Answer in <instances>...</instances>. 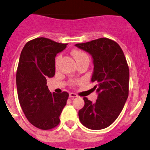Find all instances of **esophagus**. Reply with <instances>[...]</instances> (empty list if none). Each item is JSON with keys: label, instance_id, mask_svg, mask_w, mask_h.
I'll return each mask as SVG.
<instances>
[{"label": "esophagus", "instance_id": "34e87169", "mask_svg": "<svg viewBox=\"0 0 150 150\" xmlns=\"http://www.w3.org/2000/svg\"><path fill=\"white\" fill-rule=\"evenodd\" d=\"M77 96V94H75V93H73V92H71L69 93V97L70 98H75Z\"/></svg>", "mask_w": 150, "mask_h": 150}]
</instances>
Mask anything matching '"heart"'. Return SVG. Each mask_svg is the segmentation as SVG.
<instances>
[{"label": "heart", "instance_id": "1", "mask_svg": "<svg viewBox=\"0 0 150 150\" xmlns=\"http://www.w3.org/2000/svg\"><path fill=\"white\" fill-rule=\"evenodd\" d=\"M72 55H73L74 57L75 58L77 64H79L80 62H83V61L88 60V56L87 54H86L83 51H81V50H79V49L74 50V51H72ZM60 59H61V55H58L56 57V59H55L56 67H57L58 63H59ZM77 83H78V81H77L76 80H71L70 81V84L71 85V86H75Z\"/></svg>", "mask_w": 150, "mask_h": 150}]
</instances>
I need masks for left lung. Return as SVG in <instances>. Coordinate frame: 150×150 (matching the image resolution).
<instances>
[{
  "mask_svg": "<svg viewBox=\"0 0 150 150\" xmlns=\"http://www.w3.org/2000/svg\"><path fill=\"white\" fill-rule=\"evenodd\" d=\"M89 53L94 60L91 82L99 92L96 102L83 97L84 106L79 111L81 123L90 129L110 126L122 112L129 95V70L120 45L107 38L76 44Z\"/></svg>",
  "mask_w": 150,
  "mask_h": 150,
  "instance_id": "1",
  "label": "left lung"
}]
</instances>
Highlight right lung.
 Segmentation results:
<instances>
[{
	"label": "right lung",
	"instance_id": "1",
	"mask_svg": "<svg viewBox=\"0 0 150 150\" xmlns=\"http://www.w3.org/2000/svg\"><path fill=\"white\" fill-rule=\"evenodd\" d=\"M67 45L40 37L25 43L21 53L16 71L19 103L27 120L40 129L58 126L67 104L69 93L51 94L46 80L55 74V56Z\"/></svg>",
	"mask_w": 150,
	"mask_h": 150
}]
</instances>
